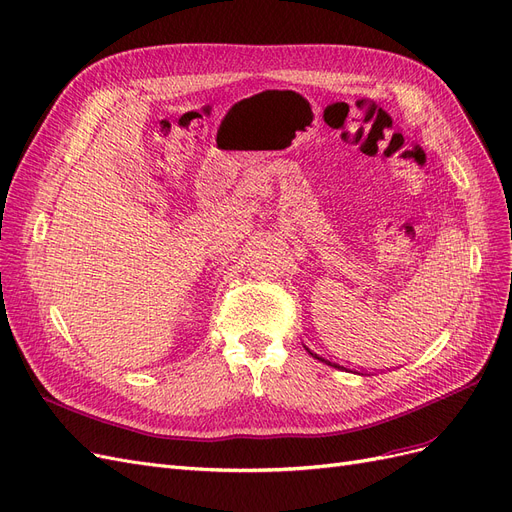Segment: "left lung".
<instances>
[{
	"instance_id": "obj_1",
	"label": "left lung",
	"mask_w": 512,
	"mask_h": 512,
	"mask_svg": "<svg viewBox=\"0 0 512 512\" xmlns=\"http://www.w3.org/2000/svg\"><path fill=\"white\" fill-rule=\"evenodd\" d=\"M310 355H315V353H310ZM317 357V355H315ZM317 359H321V357H317ZM321 361H325V359H321ZM325 364H329V361H325ZM329 366H334V368H340L342 370V366H336V364H329Z\"/></svg>"
}]
</instances>
